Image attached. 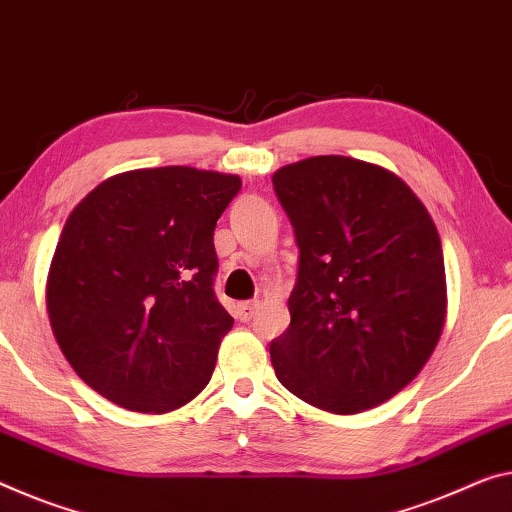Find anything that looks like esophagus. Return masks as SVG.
<instances>
[{"label":"esophagus","mask_w":512,"mask_h":512,"mask_svg":"<svg viewBox=\"0 0 512 512\" xmlns=\"http://www.w3.org/2000/svg\"><path fill=\"white\" fill-rule=\"evenodd\" d=\"M261 309V304H258V300L254 302H242L238 304V313H240V320H251L256 316V311Z\"/></svg>","instance_id":"34e87169"}]
</instances>
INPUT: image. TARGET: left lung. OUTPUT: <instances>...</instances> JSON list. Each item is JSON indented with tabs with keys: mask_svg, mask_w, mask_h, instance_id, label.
Listing matches in <instances>:
<instances>
[{
	"mask_svg": "<svg viewBox=\"0 0 512 512\" xmlns=\"http://www.w3.org/2000/svg\"><path fill=\"white\" fill-rule=\"evenodd\" d=\"M272 183L300 247L274 373L325 412L371 410L421 373L442 336L437 226L396 174L355 157H309Z\"/></svg>",
	"mask_w": 512,
	"mask_h": 512,
	"instance_id": "obj_1",
	"label": "left lung"
}]
</instances>
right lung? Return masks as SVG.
Segmentation results:
<instances>
[{
    "instance_id": "right-lung-1",
    "label": "right lung",
    "mask_w": 512,
    "mask_h": 512,
    "mask_svg": "<svg viewBox=\"0 0 512 512\" xmlns=\"http://www.w3.org/2000/svg\"><path fill=\"white\" fill-rule=\"evenodd\" d=\"M240 187L219 171L137 169L70 212L45 302L68 364L100 396L162 414L206 389L233 327L212 290V235Z\"/></svg>"
}]
</instances>
